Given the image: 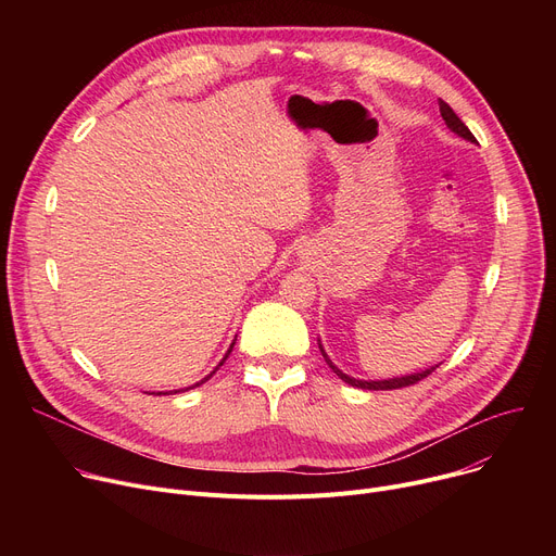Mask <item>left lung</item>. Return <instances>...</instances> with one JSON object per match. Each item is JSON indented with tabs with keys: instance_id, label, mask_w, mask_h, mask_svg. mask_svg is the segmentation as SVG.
I'll return each mask as SVG.
<instances>
[{
	"instance_id": "left-lung-1",
	"label": "left lung",
	"mask_w": 556,
	"mask_h": 556,
	"mask_svg": "<svg viewBox=\"0 0 556 556\" xmlns=\"http://www.w3.org/2000/svg\"><path fill=\"white\" fill-rule=\"evenodd\" d=\"M440 112H442V119L446 122V126L455 132V135H459V137H464V139H469V141H473L476 143V137L471 135V130L464 126V122L459 119V116L453 112V108L446 103V101H442L440 99ZM319 344V342H317ZM319 352H323V356H325V361H327V365L338 374V378H342L344 383H349V386H354V388H361V390H399V388H407V386H415V383H419L421 378H426L428 374H432L437 367L440 365H434V367H428V369H421V371H415V374H407V376H396V378H388V381H358V378H354V376H346V374H342L331 361H329V356H327V352H325V346L319 344Z\"/></svg>"
}]
</instances>
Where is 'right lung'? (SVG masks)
I'll use <instances>...</instances> for the list:
<instances>
[{"mask_svg": "<svg viewBox=\"0 0 556 556\" xmlns=\"http://www.w3.org/2000/svg\"><path fill=\"white\" fill-rule=\"evenodd\" d=\"M231 349H233V342H231V344H229V349H227V354H225V358H223V361H220V363H218V367H220V365H223V363H225V361H227V356H229V354H231ZM218 367H216V369H218ZM216 369H214V371H212V374H216ZM212 374H210V376H204V378H202V381H200V383H195V386H191V388H198V386H202V383H204V381H210V378H212ZM191 388H187V390H191ZM175 392H180V390H175ZM160 394H168V392H157V396H160Z\"/></svg>", "mask_w": 556, "mask_h": 556, "instance_id": "1", "label": "right lung"}]
</instances>
